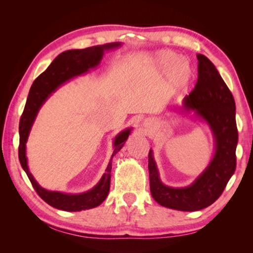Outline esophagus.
Segmentation results:
<instances>
[{"instance_id":"1","label":"esophagus","mask_w":253,"mask_h":253,"mask_svg":"<svg viewBox=\"0 0 253 253\" xmlns=\"http://www.w3.org/2000/svg\"><path fill=\"white\" fill-rule=\"evenodd\" d=\"M151 124H150V122L147 120V121H144V126H149Z\"/></svg>"}]
</instances>
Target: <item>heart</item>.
<instances>
[{
	"label": "heart",
	"mask_w": 253,
	"mask_h": 253,
	"mask_svg": "<svg viewBox=\"0 0 253 253\" xmlns=\"http://www.w3.org/2000/svg\"><path fill=\"white\" fill-rule=\"evenodd\" d=\"M156 71L165 73L168 71L171 82L175 87L182 88L187 86L192 78V70L186 60L176 58L174 52L170 50H162L157 52L154 59Z\"/></svg>",
	"instance_id": "1"
}]
</instances>
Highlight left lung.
<instances>
[{
  "instance_id": "left-lung-1",
  "label": "left lung",
  "mask_w": 253,
  "mask_h": 253,
  "mask_svg": "<svg viewBox=\"0 0 253 253\" xmlns=\"http://www.w3.org/2000/svg\"><path fill=\"white\" fill-rule=\"evenodd\" d=\"M196 57L197 82L194 89L185 97L182 109L194 111L198 118L208 124L215 140L214 156L193 183L185 188H172L160 180L153 151L149 152L153 198L159 205L179 211H198L212 205L223 193L236 167L235 150L239 134L234 98L211 61L201 53Z\"/></svg>"
}]
</instances>
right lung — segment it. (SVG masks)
Wrapping results in <instances>:
<instances>
[{
	"mask_svg": "<svg viewBox=\"0 0 253 253\" xmlns=\"http://www.w3.org/2000/svg\"><path fill=\"white\" fill-rule=\"evenodd\" d=\"M120 45L121 43L115 42L99 45V46H91L84 49L66 50L60 53L52 61L47 70L42 73L34 81L32 87H30L27 101L19 125V159L23 170L26 172L38 195L45 203H47L48 205L53 207V208L71 212L81 211L95 208V207L99 206L105 200L110 191L113 157L124 147L132 128H126L115 137L114 152L108 168L105 170V173L93 189L81 194H65L56 192V191H48L43 189L36 181L34 176L28 170L26 158V142L28 139L30 128L33 126L37 114L39 112L42 104L46 101V99L50 96V94L53 93L61 84L76 77V76L88 72L89 68L96 67L100 63L104 50L116 48L120 46Z\"/></svg>",
	"mask_w": 253,
	"mask_h": 253,
	"instance_id": "right-lung-1",
	"label": "right lung"
}]
</instances>
